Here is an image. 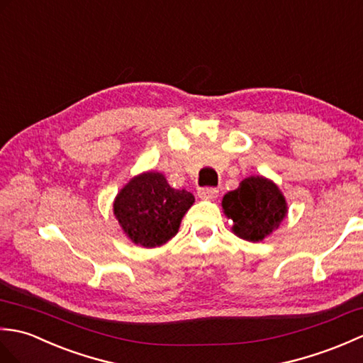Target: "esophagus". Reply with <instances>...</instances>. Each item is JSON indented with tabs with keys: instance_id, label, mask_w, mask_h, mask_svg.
Wrapping results in <instances>:
<instances>
[{
	"instance_id": "obj_1",
	"label": "esophagus",
	"mask_w": 363,
	"mask_h": 363,
	"mask_svg": "<svg viewBox=\"0 0 363 363\" xmlns=\"http://www.w3.org/2000/svg\"><path fill=\"white\" fill-rule=\"evenodd\" d=\"M197 194L200 199H216L219 194V189L217 188H199Z\"/></svg>"
}]
</instances>
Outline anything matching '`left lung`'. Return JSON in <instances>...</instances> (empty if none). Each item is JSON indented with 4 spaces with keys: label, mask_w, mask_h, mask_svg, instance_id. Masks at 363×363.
I'll list each match as a JSON object with an SVG mask.
<instances>
[{
    "label": "left lung",
    "mask_w": 363,
    "mask_h": 363,
    "mask_svg": "<svg viewBox=\"0 0 363 363\" xmlns=\"http://www.w3.org/2000/svg\"><path fill=\"white\" fill-rule=\"evenodd\" d=\"M222 206L225 214L235 222V235L252 242L269 236L287 213L286 200L277 184L262 177L242 180L238 189L225 194Z\"/></svg>",
    "instance_id": "1"
}]
</instances>
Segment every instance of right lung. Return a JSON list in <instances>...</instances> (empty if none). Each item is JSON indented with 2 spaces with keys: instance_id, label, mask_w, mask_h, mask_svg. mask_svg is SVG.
Masks as SVG:
<instances>
[{
  "instance_id": "add662e5",
  "label": "right lung",
  "mask_w": 363,
  "mask_h": 363,
  "mask_svg": "<svg viewBox=\"0 0 363 363\" xmlns=\"http://www.w3.org/2000/svg\"><path fill=\"white\" fill-rule=\"evenodd\" d=\"M194 203V196L175 189L160 172L135 177L115 200V216L125 235L143 247H160L179 231L182 217Z\"/></svg>"
}]
</instances>
